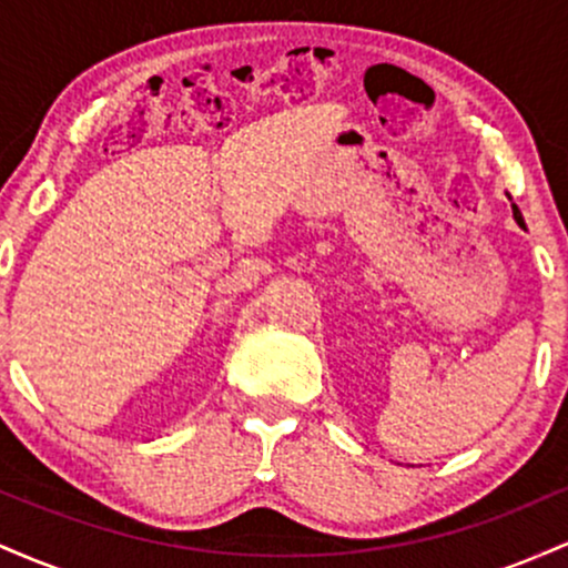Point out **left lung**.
Wrapping results in <instances>:
<instances>
[{
    "label": "left lung",
    "mask_w": 568,
    "mask_h": 568,
    "mask_svg": "<svg viewBox=\"0 0 568 568\" xmlns=\"http://www.w3.org/2000/svg\"><path fill=\"white\" fill-rule=\"evenodd\" d=\"M513 216H515V221H518V226H524V230H526V221H524V216H520L518 205H513Z\"/></svg>",
    "instance_id": "8db88e82"
}]
</instances>
